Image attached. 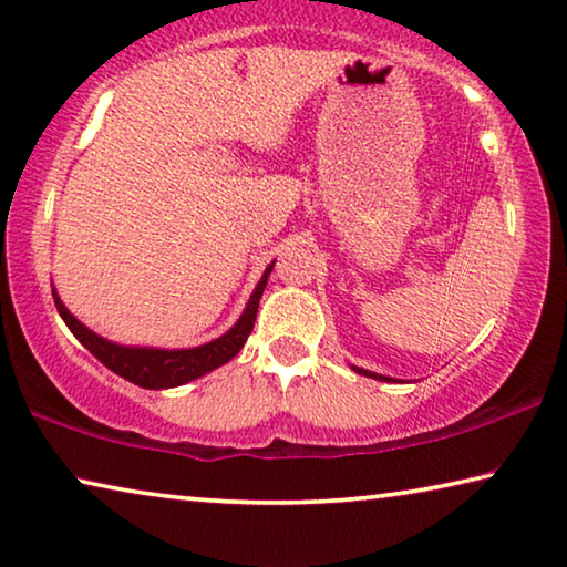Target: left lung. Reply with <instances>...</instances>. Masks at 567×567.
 <instances>
[{
  "label": "left lung",
  "instance_id": "obj_1",
  "mask_svg": "<svg viewBox=\"0 0 567 567\" xmlns=\"http://www.w3.org/2000/svg\"><path fill=\"white\" fill-rule=\"evenodd\" d=\"M353 371H355V373H361V375H368V379H379V381H391V379H385V375H379V373H371V371H365V368H355V365H353Z\"/></svg>",
  "mask_w": 567,
  "mask_h": 567
}]
</instances>
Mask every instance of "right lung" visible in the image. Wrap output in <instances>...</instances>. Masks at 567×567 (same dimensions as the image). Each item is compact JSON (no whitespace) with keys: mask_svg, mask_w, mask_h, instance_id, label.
Masks as SVG:
<instances>
[{"mask_svg":"<svg viewBox=\"0 0 567 567\" xmlns=\"http://www.w3.org/2000/svg\"><path fill=\"white\" fill-rule=\"evenodd\" d=\"M275 262L265 269L262 280L257 282L255 292L247 302L245 312L237 320V326L224 332L221 338L212 340V343L199 346V348H186V350H161V348H131V346H118L111 343L101 336H95L93 330H87L83 322H80L73 312H70L62 300L55 295V305L60 318L65 320V326L73 330V336L83 343L90 353H93L97 361L105 368H111L113 373H118L121 379L141 385V389H174V385L188 383L199 375L214 371V368L224 365L235 358L241 346L247 343L251 328H255L257 320V308L259 298H262L267 277L272 272Z\"/></svg>","mask_w":567,"mask_h":567,"instance_id":"obj_1","label":"right lung"}]
</instances>
